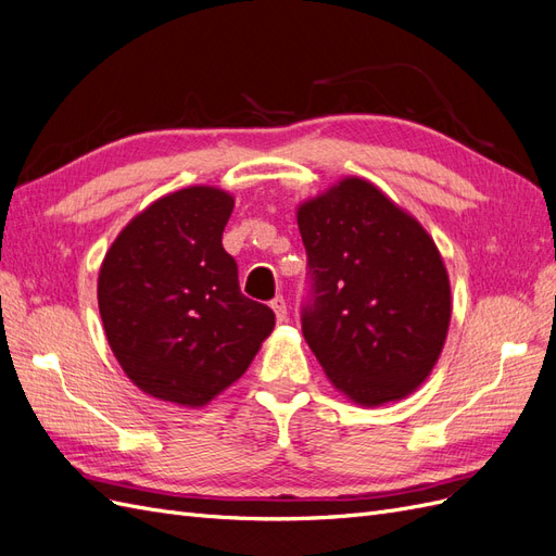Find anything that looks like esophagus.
I'll return each mask as SVG.
<instances>
[{
    "label": "esophagus",
    "instance_id": "esophagus-1",
    "mask_svg": "<svg viewBox=\"0 0 556 556\" xmlns=\"http://www.w3.org/2000/svg\"><path fill=\"white\" fill-rule=\"evenodd\" d=\"M271 308H274V313H276L278 323H285V319H288V304H285L282 296H276V299L271 301Z\"/></svg>",
    "mask_w": 556,
    "mask_h": 556
}]
</instances>
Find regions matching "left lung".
Returning a JSON list of instances; mask_svg holds the SVG:
<instances>
[{
  "instance_id": "left-lung-1",
  "label": "left lung",
  "mask_w": 556,
  "mask_h": 556,
  "mask_svg": "<svg viewBox=\"0 0 556 556\" xmlns=\"http://www.w3.org/2000/svg\"><path fill=\"white\" fill-rule=\"evenodd\" d=\"M296 225L311 274L301 329L329 382L359 406L406 399L439 362L452 315L433 239L357 176L299 204Z\"/></svg>"
}]
</instances>
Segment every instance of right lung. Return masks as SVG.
<instances>
[{"mask_svg": "<svg viewBox=\"0 0 556 556\" xmlns=\"http://www.w3.org/2000/svg\"><path fill=\"white\" fill-rule=\"evenodd\" d=\"M233 197L192 185L153 201L99 268L109 345L141 392L201 408L237 382L274 331V311L241 294L223 248Z\"/></svg>", "mask_w": 556, "mask_h": 556, "instance_id": "obj_1", "label": "right lung"}]
</instances>
